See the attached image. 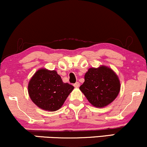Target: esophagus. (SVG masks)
I'll use <instances>...</instances> for the list:
<instances>
[{"label": "esophagus", "mask_w": 147, "mask_h": 147, "mask_svg": "<svg viewBox=\"0 0 147 147\" xmlns=\"http://www.w3.org/2000/svg\"><path fill=\"white\" fill-rule=\"evenodd\" d=\"M74 87H76V88H77V87H80V83H79L78 82H76V83L74 84Z\"/></svg>", "instance_id": "esophagus-1"}]
</instances>
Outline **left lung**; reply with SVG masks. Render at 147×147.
Listing matches in <instances>:
<instances>
[{
	"label": "left lung",
	"instance_id": "left-lung-1",
	"mask_svg": "<svg viewBox=\"0 0 147 147\" xmlns=\"http://www.w3.org/2000/svg\"><path fill=\"white\" fill-rule=\"evenodd\" d=\"M80 89L93 106L102 108L116 98L120 90V82L111 68L102 65L88 69Z\"/></svg>",
	"mask_w": 147,
	"mask_h": 147
}]
</instances>
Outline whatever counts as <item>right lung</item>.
I'll use <instances>...</instances> for the list:
<instances>
[{"mask_svg":"<svg viewBox=\"0 0 147 147\" xmlns=\"http://www.w3.org/2000/svg\"><path fill=\"white\" fill-rule=\"evenodd\" d=\"M74 87L64 83L56 71L40 69L29 80L28 93L33 102L45 111L59 109Z\"/></svg>","mask_w":147,"mask_h":147,"instance_id":"add662e5","label":"right lung"}]
</instances>
